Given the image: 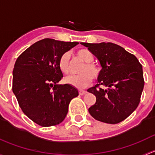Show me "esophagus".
<instances>
[{"label": "esophagus", "instance_id": "1", "mask_svg": "<svg viewBox=\"0 0 155 155\" xmlns=\"http://www.w3.org/2000/svg\"><path fill=\"white\" fill-rule=\"evenodd\" d=\"M79 95H83V94H86V91L84 90H79Z\"/></svg>", "mask_w": 155, "mask_h": 155}]
</instances>
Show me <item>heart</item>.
I'll list each match as a JSON object with an SVG mask.
<instances>
[{
  "instance_id": "heart-1",
  "label": "heart",
  "mask_w": 155,
  "mask_h": 155,
  "mask_svg": "<svg viewBox=\"0 0 155 155\" xmlns=\"http://www.w3.org/2000/svg\"><path fill=\"white\" fill-rule=\"evenodd\" d=\"M76 55L79 60L84 62V64L81 67L79 72L80 74L77 76H69L65 79V82L69 85L74 86L78 88H84L91 82L92 79H99L101 75V68L97 64L93 63L94 59V54L91 51L86 48H80L76 51ZM59 68L62 73L65 75L70 74V65L69 60V54L64 53L59 60Z\"/></svg>"
}]
</instances>
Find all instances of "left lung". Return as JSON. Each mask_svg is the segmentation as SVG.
I'll use <instances>...</instances> for the list:
<instances>
[{
    "instance_id": "8db88e82",
    "label": "left lung",
    "mask_w": 155,
    "mask_h": 155,
    "mask_svg": "<svg viewBox=\"0 0 155 155\" xmlns=\"http://www.w3.org/2000/svg\"><path fill=\"white\" fill-rule=\"evenodd\" d=\"M81 44L88 48L102 67L98 84L87 90L96 96L89 113L107 124L124 121L140 104L145 83L143 66L135 55L115 43Z\"/></svg>"
}]
</instances>
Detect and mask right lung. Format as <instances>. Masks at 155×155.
<instances>
[{
    "mask_svg": "<svg viewBox=\"0 0 155 155\" xmlns=\"http://www.w3.org/2000/svg\"><path fill=\"white\" fill-rule=\"evenodd\" d=\"M77 42L43 39L18 57L12 71V91L25 115L41 127L64 120L72 99L79 95L72 85H58L63 78L60 58Z\"/></svg>",
    "mask_w": 155,
    "mask_h": 155,
    "instance_id": "add662e5",
    "label": "right lung"
}]
</instances>
